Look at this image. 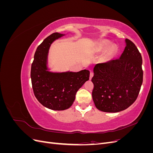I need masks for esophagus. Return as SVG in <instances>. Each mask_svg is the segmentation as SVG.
Returning a JSON list of instances; mask_svg holds the SVG:
<instances>
[{
  "mask_svg": "<svg viewBox=\"0 0 153 153\" xmlns=\"http://www.w3.org/2000/svg\"><path fill=\"white\" fill-rule=\"evenodd\" d=\"M94 76V73L93 72H92V71H91V73H90V79H91V78H92V76Z\"/></svg>",
  "mask_w": 153,
  "mask_h": 153,
  "instance_id": "esophagus-1",
  "label": "esophagus"
}]
</instances>
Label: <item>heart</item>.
<instances>
[{
	"label": "heart",
	"instance_id": "obj_1",
	"mask_svg": "<svg viewBox=\"0 0 153 153\" xmlns=\"http://www.w3.org/2000/svg\"><path fill=\"white\" fill-rule=\"evenodd\" d=\"M97 50H101L106 49L103 54L102 59L104 61H108L112 59L114 55L117 52V47L115 45H111V42L109 40L104 39L98 43L96 47Z\"/></svg>",
	"mask_w": 153,
	"mask_h": 153
}]
</instances>
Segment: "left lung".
Returning <instances> with one entry per match:
<instances>
[{"instance_id":"1","label":"left lung","mask_w":153,"mask_h":153,"mask_svg":"<svg viewBox=\"0 0 153 153\" xmlns=\"http://www.w3.org/2000/svg\"><path fill=\"white\" fill-rule=\"evenodd\" d=\"M126 47L119 59L97 64L92 82L96 107L105 112H118L131 106L143 82L142 59L135 45L125 39Z\"/></svg>"}]
</instances>
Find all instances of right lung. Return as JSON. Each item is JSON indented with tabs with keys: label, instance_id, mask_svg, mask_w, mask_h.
Masks as SVG:
<instances>
[{
	"label": "right lung",
	"instance_id": "right-lung-1",
	"mask_svg": "<svg viewBox=\"0 0 153 153\" xmlns=\"http://www.w3.org/2000/svg\"><path fill=\"white\" fill-rule=\"evenodd\" d=\"M65 34L55 32L41 43L34 54L30 77L36 98L45 107L53 110L69 108L75 100L76 92L89 80V70L78 72H52L48 68V55L54 41Z\"/></svg>",
	"mask_w": 153,
	"mask_h": 153
}]
</instances>
